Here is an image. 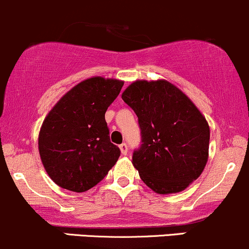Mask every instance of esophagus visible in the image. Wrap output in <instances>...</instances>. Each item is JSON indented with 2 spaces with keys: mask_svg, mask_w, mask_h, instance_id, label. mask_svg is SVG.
Masks as SVG:
<instances>
[{
  "mask_svg": "<svg viewBox=\"0 0 249 249\" xmlns=\"http://www.w3.org/2000/svg\"><path fill=\"white\" fill-rule=\"evenodd\" d=\"M120 150H121V152H122V155H127V152H128V146H127V143H121V145H120Z\"/></svg>",
  "mask_w": 249,
  "mask_h": 249,
  "instance_id": "obj_1",
  "label": "esophagus"
}]
</instances>
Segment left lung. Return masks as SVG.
<instances>
[{"label": "left lung", "mask_w": 249, "mask_h": 249, "mask_svg": "<svg viewBox=\"0 0 249 249\" xmlns=\"http://www.w3.org/2000/svg\"><path fill=\"white\" fill-rule=\"evenodd\" d=\"M138 116L142 145L133 152L140 178L158 194L186 189L209 160L210 127L193 102L166 80H138L122 93Z\"/></svg>", "instance_id": "1"}]
</instances>
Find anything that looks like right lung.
I'll return each instance as SVG.
<instances>
[{"label":"right lung","mask_w":249,"mask_h":249,"mask_svg":"<svg viewBox=\"0 0 249 249\" xmlns=\"http://www.w3.org/2000/svg\"><path fill=\"white\" fill-rule=\"evenodd\" d=\"M124 81L93 76L81 81L55 104L38 137L40 160L57 186L89 191L107 175L121 151L110 142L106 111Z\"/></svg>","instance_id":"obj_1"}]
</instances>
